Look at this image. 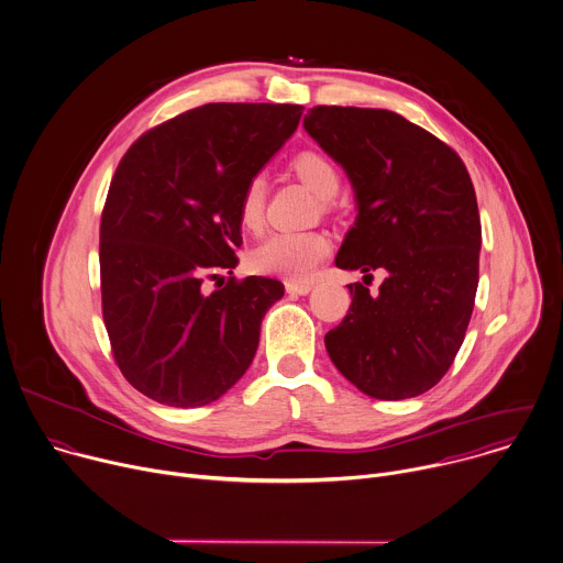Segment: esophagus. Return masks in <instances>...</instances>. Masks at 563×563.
I'll list each match as a JSON object with an SVG mask.
<instances>
[{
	"mask_svg": "<svg viewBox=\"0 0 563 563\" xmlns=\"http://www.w3.org/2000/svg\"><path fill=\"white\" fill-rule=\"evenodd\" d=\"M312 290L310 282H286V292L290 295H308Z\"/></svg>",
	"mask_w": 563,
	"mask_h": 563,
	"instance_id": "34e87169",
	"label": "esophagus"
}]
</instances>
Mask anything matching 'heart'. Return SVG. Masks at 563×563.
Here are the masks:
<instances>
[{"label": "heart", "mask_w": 563, "mask_h": 563, "mask_svg": "<svg viewBox=\"0 0 563 563\" xmlns=\"http://www.w3.org/2000/svg\"><path fill=\"white\" fill-rule=\"evenodd\" d=\"M292 172L321 198L332 200L341 187L336 165L317 152H301L292 158ZM266 180L253 176L238 200V220L242 229L257 231L264 222ZM330 253V240L321 231H275L264 238L249 255L255 273L277 275L292 282L306 279Z\"/></svg>", "instance_id": "b5f03b06"}]
</instances>
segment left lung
<instances>
[{"mask_svg": "<svg viewBox=\"0 0 563 563\" xmlns=\"http://www.w3.org/2000/svg\"><path fill=\"white\" fill-rule=\"evenodd\" d=\"M303 128L345 169L356 198L334 264L387 271L374 297L358 282L347 286L350 310L325 350L372 398L424 394L451 367L477 290L482 227L468 172L449 145L389 110L317 106Z\"/></svg>", "mask_w": 563, "mask_h": 563, "instance_id": "8db88e82", "label": "left lung"}]
</instances>
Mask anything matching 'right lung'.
Returning <instances> with one entry per match:
<instances>
[{
    "instance_id": "obj_1",
    "label": "right lung",
    "mask_w": 563,
    "mask_h": 563,
    "mask_svg": "<svg viewBox=\"0 0 563 563\" xmlns=\"http://www.w3.org/2000/svg\"><path fill=\"white\" fill-rule=\"evenodd\" d=\"M301 114L288 103H207L143 134L119 163L101 216L103 319L117 365L152 400L209 405L249 369L284 284L220 275L238 266L244 185Z\"/></svg>"
}]
</instances>
